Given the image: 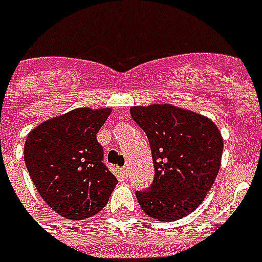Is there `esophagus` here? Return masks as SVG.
I'll return each mask as SVG.
<instances>
[{
    "label": "esophagus",
    "mask_w": 262,
    "mask_h": 262,
    "mask_svg": "<svg viewBox=\"0 0 262 262\" xmlns=\"http://www.w3.org/2000/svg\"><path fill=\"white\" fill-rule=\"evenodd\" d=\"M121 173H122V176H128V167L124 166V167H121Z\"/></svg>",
    "instance_id": "34e87169"
}]
</instances>
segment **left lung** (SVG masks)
<instances>
[{"mask_svg":"<svg viewBox=\"0 0 262 262\" xmlns=\"http://www.w3.org/2000/svg\"><path fill=\"white\" fill-rule=\"evenodd\" d=\"M133 119L144 129L155 165V181L137 191L140 207L159 222L192 213L214 184L223 138L207 116L173 105L134 106Z\"/></svg>","mask_w":262,"mask_h":262,"instance_id":"1","label":"left lung"}]
</instances>
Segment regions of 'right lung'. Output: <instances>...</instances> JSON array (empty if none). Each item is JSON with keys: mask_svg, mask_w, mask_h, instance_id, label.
I'll return each instance as SVG.
<instances>
[{"mask_svg": "<svg viewBox=\"0 0 262 262\" xmlns=\"http://www.w3.org/2000/svg\"><path fill=\"white\" fill-rule=\"evenodd\" d=\"M111 107H77L29 133L25 162L37 192L59 216L83 220L99 213L118 184L103 165L96 134Z\"/></svg>", "mask_w": 262, "mask_h": 262, "instance_id": "1", "label": "right lung"}]
</instances>
